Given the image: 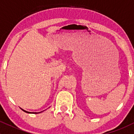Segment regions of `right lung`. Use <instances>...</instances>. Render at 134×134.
Instances as JSON below:
<instances>
[{
    "instance_id": "add662e5",
    "label": "right lung",
    "mask_w": 134,
    "mask_h": 134,
    "mask_svg": "<svg viewBox=\"0 0 134 134\" xmlns=\"http://www.w3.org/2000/svg\"><path fill=\"white\" fill-rule=\"evenodd\" d=\"M22 109L23 111H25V112H26V113H35V114H36V113H41V112H38V113H37V112H29V111H25V110H24V109Z\"/></svg>"
}]
</instances>
